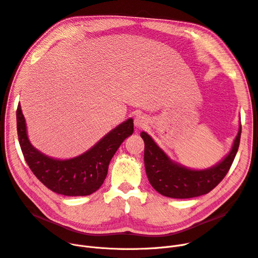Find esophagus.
<instances>
[{"mask_svg": "<svg viewBox=\"0 0 258 258\" xmlns=\"http://www.w3.org/2000/svg\"><path fill=\"white\" fill-rule=\"evenodd\" d=\"M148 123V120L145 116L143 115H137L134 119V124H135V127L137 130H141V128H144Z\"/></svg>", "mask_w": 258, "mask_h": 258, "instance_id": "34e87169", "label": "esophagus"}]
</instances>
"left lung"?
I'll use <instances>...</instances> for the list:
<instances>
[{
    "mask_svg": "<svg viewBox=\"0 0 258 258\" xmlns=\"http://www.w3.org/2000/svg\"><path fill=\"white\" fill-rule=\"evenodd\" d=\"M241 133L239 121L232 147L224 159L207 169H191L171 160L146 132H142L141 138L145 144L144 164L150 184L161 195L170 198L186 199L208 194L230 169L238 149Z\"/></svg>",
    "mask_w": 258,
    "mask_h": 258,
    "instance_id": "8db88e82",
    "label": "left lung"
}]
</instances>
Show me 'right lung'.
<instances>
[{"label":"right lung","instance_id":"1","mask_svg":"<svg viewBox=\"0 0 258 258\" xmlns=\"http://www.w3.org/2000/svg\"><path fill=\"white\" fill-rule=\"evenodd\" d=\"M16 126L24 158L34 175L49 190L64 196H87L97 191L106 179L115 152L134 132L133 118H128L87 151L60 160L46 156L31 144L21 105L17 106Z\"/></svg>","mask_w":258,"mask_h":258}]
</instances>
